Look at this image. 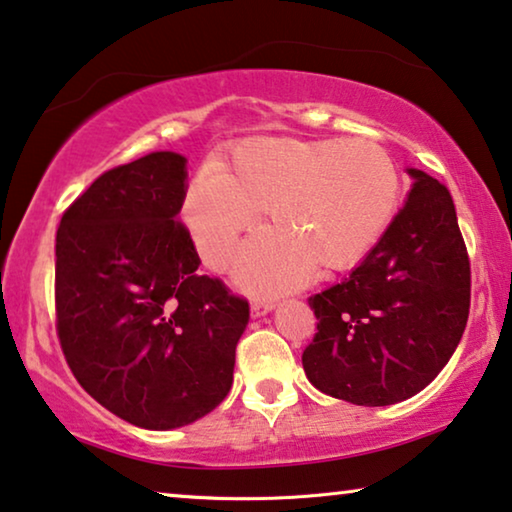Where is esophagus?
Wrapping results in <instances>:
<instances>
[{
    "label": "esophagus",
    "instance_id": "obj_1",
    "mask_svg": "<svg viewBox=\"0 0 512 512\" xmlns=\"http://www.w3.org/2000/svg\"><path fill=\"white\" fill-rule=\"evenodd\" d=\"M273 308H276V301H271V299H257L250 303V312H253V317H262V315H266V312H271Z\"/></svg>",
    "mask_w": 512,
    "mask_h": 512
}]
</instances>
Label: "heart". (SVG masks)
<instances>
[{"mask_svg": "<svg viewBox=\"0 0 512 512\" xmlns=\"http://www.w3.org/2000/svg\"><path fill=\"white\" fill-rule=\"evenodd\" d=\"M400 195L398 165L377 142L257 137L236 147L230 170L190 183L183 216L204 262L225 269L269 209L273 232L243 248L236 278L253 292H278L310 266H356L391 227Z\"/></svg>", "mask_w": 512, "mask_h": 512, "instance_id": "obj_1", "label": "heart"}]
</instances>
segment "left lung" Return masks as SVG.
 Here are the masks:
<instances>
[{
	"label": "left lung",
	"instance_id": "8db88e82",
	"mask_svg": "<svg viewBox=\"0 0 512 512\" xmlns=\"http://www.w3.org/2000/svg\"><path fill=\"white\" fill-rule=\"evenodd\" d=\"M414 186L381 241L349 276L310 296L317 333L303 352L310 384L331 398L386 407L439 375L469 319L471 266L444 183Z\"/></svg>",
	"mask_w": 512,
	"mask_h": 512
}]
</instances>
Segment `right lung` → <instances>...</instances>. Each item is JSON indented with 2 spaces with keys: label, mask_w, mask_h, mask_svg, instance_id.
<instances>
[{
  "label": "right lung",
  "mask_w": 512,
  "mask_h": 512,
  "mask_svg": "<svg viewBox=\"0 0 512 512\" xmlns=\"http://www.w3.org/2000/svg\"><path fill=\"white\" fill-rule=\"evenodd\" d=\"M186 158L156 151L103 172L61 216V352L98 404L147 430L207 416L232 388L248 301L197 273L179 211Z\"/></svg>",
  "instance_id": "add662e5"
}]
</instances>
